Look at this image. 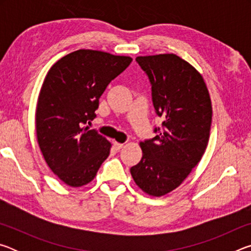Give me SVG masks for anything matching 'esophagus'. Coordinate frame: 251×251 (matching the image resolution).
<instances>
[{"label": "esophagus", "mask_w": 251, "mask_h": 251, "mask_svg": "<svg viewBox=\"0 0 251 251\" xmlns=\"http://www.w3.org/2000/svg\"><path fill=\"white\" fill-rule=\"evenodd\" d=\"M124 146H125V144H122V143H118V142H114V147H115L117 151L122 150V148L124 147Z\"/></svg>", "instance_id": "1"}]
</instances>
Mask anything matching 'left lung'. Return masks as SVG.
Masks as SVG:
<instances>
[{"label": "left lung", "mask_w": 251, "mask_h": 251, "mask_svg": "<svg viewBox=\"0 0 251 251\" xmlns=\"http://www.w3.org/2000/svg\"><path fill=\"white\" fill-rule=\"evenodd\" d=\"M136 61L150 77L154 107L165 121L156 137L139 143L143 157L130 174L144 193L161 197L179 187L201 161L209 141L211 100L202 75L176 54Z\"/></svg>", "instance_id": "1"}]
</instances>
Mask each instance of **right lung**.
Returning a JSON list of instances; mask_svg holds the SVG:
<instances>
[{
	"mask_svg": "<svg viewBox=\"0 0 251 251\" xmlns=\"http://www.w3.org/2000/svg\"><path fill=\"white\" fill-rule=\"evenodd\" d=\"M131 61L82 49L59 58L46 74L37 99L36 137L46 164L64 184L87 185L108 157L112 144L85 124L96 117L100 97Z\"/></svg>",
	"mask_w": 251,
	"mask_h": 251,
	"instance_id": "add662e5",
	"label": "right lung"
}]
</instances>
